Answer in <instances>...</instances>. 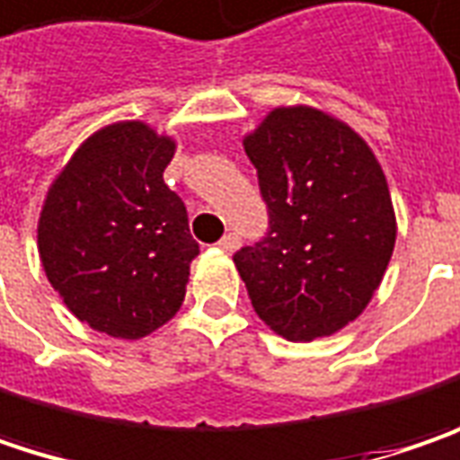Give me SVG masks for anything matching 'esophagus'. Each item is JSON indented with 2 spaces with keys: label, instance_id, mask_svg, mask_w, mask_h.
<instances>
[{
  "label": "esophagus",
  "instance_id": "34e87169",
  "mask_svg": "<svg viewBox=\"0 0 460 460\" xmlns=\"http://www.w3.org/2000/svg\"><path fill=\"white\" fill-rule=\"evenodd\" d=\"M218 250L226 252V254L236 252V250H239V236H236V234H226V236H224V239L218 242Z\"/></svg>",
  "mask_w": 460,
  "mask_h": 460
}]
</instances>
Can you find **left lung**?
Instances as JSON below:
<instances>
[{"instance_id": "8db88e82", "label": "left lung", "mask_w": 460, "mask_h": 460, "mask_svg": "<svg viewBox=\"0 0 460 460\" xmlns=\"http://www.w3.org/2000/svg\"><path fill=\"white\" fill-rule=\"evenodd\" d=\"M270 231L234 254L252 306L290 342L355 322L396 244L389 182L366 138L311 105H280L244 136Z\"/></svg>"}]
</instances>
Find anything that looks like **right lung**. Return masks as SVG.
I'll use <instances>...</instances> for the list:
<instances>
[{
	"label": "right lung",
	"mask_w": 460,
	"mask_h": 460,
	"mask_svg": "<svg viewBox=\"0 0 460 460\" xmlns=\"http://www.w3.org/2000/svg\"><path fill=\"white\" fill-rule=\"evenodd\" d=\"M177 141L144 120L94 130L53 177L38 254L66 309L92 330L141 340L185 301L198 242L167 188Z\"/></svg>",
	"instance_id": "1"
}]
</instances>
